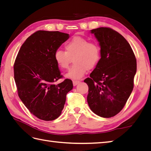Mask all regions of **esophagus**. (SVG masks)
Masks as SVG:
<instances>
[{
    "label": "esophagus",
    "instance_id": "34e87169",
    "mask_svg": "<svg viewBox=\"0 0 151 151\" xmlns=\"http://www.w3.org/2000/svg\"><path fill=\"white\" fill-rule=\"evenodd\" d=\"M78 83H80V81H73V84L74 86H75L77 85Z\"/></svg>",
    "mask_w": 151,
    "mask_h": 151
}]
</instances>
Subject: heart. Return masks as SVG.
Here are the masks:
<instances>
[{"instance_id": "b5f03b06", "label": "heart", "mask_w": 151, "mask_h": 151, "mask_svg": "<svg viewBox=\"0 0 151 151\" xmlns=\"http://www.w3.org/2000/svg\"><path fill=\"white\" fill-rule=\"evenodd\" d=\"M65 52L55 50L54 58L60 69H67L73 58L74 65L66 74V77L78 80L83 77L88 69L95 67L101 59V49L97 44L90 42L86 38L75 37L65 44Z\"/></svg>"}]
</instances>
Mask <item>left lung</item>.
I'll return each instance as SVG.
<instances>
[{"mask_svg": "<svg viewBox=\"0 0 151 151\" xmlns=\"http://www.w3.org/2000/svg\"><path fill=\"white\" fill-rule=\"evenodd\" d=\"M101 47V59L90 78L87 101L94 113L103 118L117 114L134 88L137 70L134 53L124 37L109 27L91 30Z\"/></svg>", "mask_w": 151, "mask_h": 151, "instance_id": "8db88e82", "label": "left lung"}]
</instances>
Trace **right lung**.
<instances>
[{"label":"right lung","instance_id":"add662e5","mask_svg":"<svg viewBox=\"0 0 151 151\" xmlns=\"http://www.w3.org/2000/svg\"><path fill=\"white\" fill-rule=\"evenodd\" d=\"M69 35L38 31L27 38L16 58L14 80L20 99L30 113L40 120H54L60 116L73 82L62 78L54 54Z\"/></svg>","mask_w":151,"mask_h":151}]
</instances>
